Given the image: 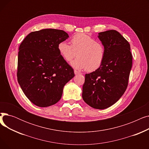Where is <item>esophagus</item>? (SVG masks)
Instances as JSON below:
<instances>
[{"instance_id":"34e87169","label":"esophagus","mask_w":149,"mask_h":149,"mask_svg":"<svg viewBox=\"0 0 149 149\" xmlns=\"http://www.w3.org/2000/svg\"><path fill=\"white\" fill-rule=\"evenodd\" d=\"M74 74L75 75H78V74H80V72L78 71V70H74Z\"/></svg>"}]
</instances>
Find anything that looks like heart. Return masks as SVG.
I'll return each instance as SVG.
<instances>
[{
	"mask_svg": "<svg viewBox=\"0 0 149 149\" xmlns=\"http://www.w3.org/2000/svg\"><path fill=\"white\" fill-rule=\"evenodd\" d=\"M71 45L65 41L58 45V50L63 58L69 61L77 55L75 60L70 63L76 69L93 71L102 65L105 56L104 46L95 38L84 33L77 34L71 38Z\"/></svg>",
	"mask_w": 149,
	"mask_h": 149,
	"instance_id": "obj_1",
	"label": "heart"
}]
</instances>
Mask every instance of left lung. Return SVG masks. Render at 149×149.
Returning <instances> with one entry per match:
<instances>
[{
  "instance_id": "obj_1",
  "label": "left lung",
  "mask_w": 149,
  "mask_h": 149,
  "mask_svg": "<svg viewBox=\"0 0 149 149\" xmlns=\"http://www.w3.org/2000/svg\"><path fill=\"white\" fill-rule=\"evenodd\" d=\"M105 50L104 59L95 71L85 75L82 97L97 109L112 106L124 94L128 85L132 65L130 46L115 30L98 33Z\"/></svg>"
}]
</instances>
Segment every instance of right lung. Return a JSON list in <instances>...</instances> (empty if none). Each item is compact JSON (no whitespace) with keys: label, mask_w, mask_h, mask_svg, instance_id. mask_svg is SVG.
Wrapping results in <instances>:
<instances>
[{"label":"right lung","mask_w":149,"mask_h":149,"mask_svg":"<svg viewBox=\"0 0 149 149\" xmlns=\"http://www.w3.org/2000/svg\"><path fill=\"white\" fill-rule=\"evenodd\" d=\"M68 37L63 30L43 29L29 33L19 46L17 81L26 97L38 107L57 103L65 85L75 76L58 50V43Z\"/></svg>","instance_id":"right-lung-1"}]
</instances>
